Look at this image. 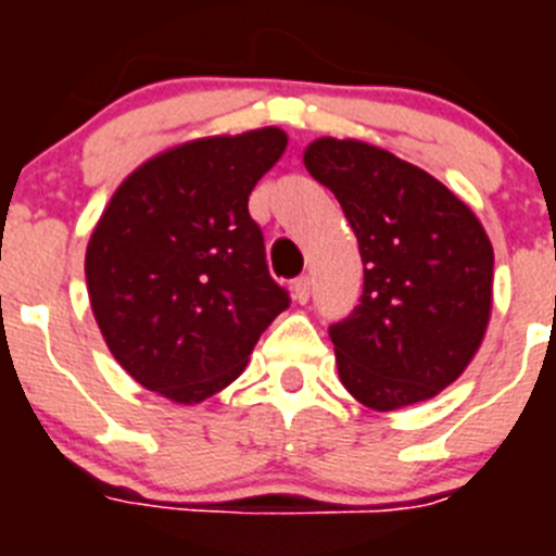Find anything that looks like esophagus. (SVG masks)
Returning a JSON list of instances; mask_svg holds the SVG:
<instances>
[{
    "mask_svg": "<svg viewBox=\"0 0 556 556\" xmlns=\"http://www.w3.org/2000/svg\"><path fill=\"white\" fill-rule=\"evenodd\" d=\"M294 292V301L298 303H308V294H312V281H308V275H301L292 287Z\"/></svg>",
    "mask_w": 556,
    "mask_h": 556,
    "instance_id": "1",
    "label": "esophagus"
}]
</instances>
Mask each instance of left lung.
<instances>
[{
    "label": "left lung",
    "mask_w": 556,
    "mask_h": 556,
    "mask_svg": "<svg viewBox=\"0 0 556 556\" xmlns=\"http://www.w3.org/2000/svg\"><path fill=\"white\" fill-rule=\"evenodd\" d=\"M303 164L339 200L365 264L358 306L328 328L342 384L376 412L429 401L488 331V233L454 191L381 147L317 139Z\"/></svg>",
    "instance_id": "obj_1"
}]
</instances>
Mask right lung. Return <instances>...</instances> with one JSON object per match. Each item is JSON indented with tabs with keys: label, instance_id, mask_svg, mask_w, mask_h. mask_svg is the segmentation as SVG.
Here are the masks:
<instances>
[{
	"label": "right lung",
	"instance_id": "right-lung-1",
	"mask_svg": "<svg viewBox=\"0 0 556 556\" xmlns=\"http://www.w3.org/2000/svg\"><path fill=\"white\" fill-rule=\"evenodd\" d=\"M287 150L262 127L161 152L113 191L86 250V283L113 358L144 390L200 404L242 376L289 306L248 198Z\"/></svg>",
	"mask_w": 556,
	"mask_h": 556
}]
</instances>
